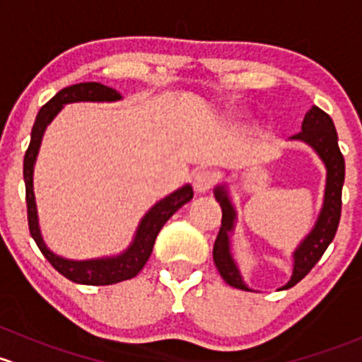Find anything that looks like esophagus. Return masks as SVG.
<instances>
[{"label":"esophagus","mask_w":362,"mask_h":362,"mask_svg":"<svg viewBox=\"0 0 362 362\" xmlns=\"http://www.w3.org/2000/svg\"><path fill=\"white\" fill-rule=\"evenodd\" d=\"M214 182L216 174L211 173V170H199L193 176V188H195L197 193H207L214 186Z\"/></svg>","instance_id":"esophagus-1"}]
</instances>
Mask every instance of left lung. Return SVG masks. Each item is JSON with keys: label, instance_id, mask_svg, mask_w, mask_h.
I'll use <instances>...</instances> for the list:
<instances>
[{"label": "left lung", "instance_id": "left-lung-1", "mask_svg": "<svg viewBox=\"0 0 362 362\" xmlns=\"http://www.w3.org/2000/svg\"><path fill=\"white\" fill-rule=\"evenodd\" d=\"M291 139L305 141V143L310 144L317 151L322 162L326 163L327 177L322 211H320V216L310 235L305 238L300 247L294 251L293 277L288 282V286H284V289L296 286L315 267V263L322 258L327 245L333 242L334 235H337L338 223H340L341 216V188H344L345 180V160L340 148H338V136L337 130H334V124L329 118V115L324 113L320 107L314 106L305 115V120L301 124V132L294 134ZM216 199L221 204L223 211L221 228H219V233L214 242V249H212V258H214L216 268H218L219 275H221L226 284L249 291L247 286L242 282L237 264L233 263L232 255H230L228 232L233 230L235 211H233L232 204H230L228 197H226L223 188H216Z\"/></svg>", "mask_w": 362, "mask_h": 362}]
</instances>
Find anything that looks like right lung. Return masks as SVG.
<instances>
[{
  "label": "right lung",
  "instance_id": "1",
  "mask_svg": "<svg viewBox=\"0 0 362 362\" xmlns=\"http://www.w3.org/2000/svg\"><path fill=\"white\" fill-rule=\"evenodd\" d=\"M120 98L122 95L118 94L117 90H113V88L106 87V85L103 83H95V81L76 83L59 90L57 94L40 110L35 125H33L31 143H29L28 151H25L24 156L25 204H28L29 232H31V237L35 238L36 245H38L45 258L50 262L52 267H54L59 274L64 275L66 279L76 282V284L110 286L136 277V275L143 270L148 258L151 256L155 238L158 235L160 230H162V226L167 223V219H169L177 209L182 207L186 202H189V200L193 199V188L189 185H186L182 186L181 189H177V192H174L173 195L165 197V199L160 200L158 204H155V206L150 209V212L144 216L143 221H141L139 230H137L132 245L127 249L124 255L117 256V258L71 262V259L59 258L54 252L48 251L47 245L43 244L42 235H40L35 193H33V167H35V160L36 155H38L40 144H42L45 129H47V125L54 120V117L61 111V107L64 106V104L78 103V100H118Z\"/></svg>",
  "mask_w": 362,
  "mask_h": 362
}]
</instances>
